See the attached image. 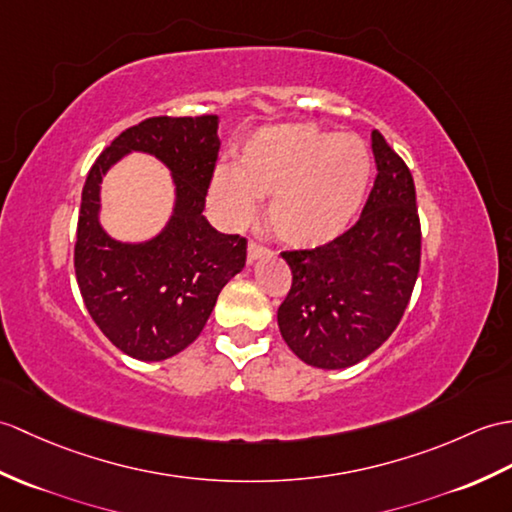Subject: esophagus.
I'll return each instance as SVG.
<instances>
[{"instance_id":"obj_1","label":"esophagus","mask_w":512,"mask_h":512,"mask_svg":"<svg viewBox=\"0 0 512 512\" xmlns=\"http://www.w3.org/2000/svg\"><path fill=\"white\" fill-rule=\"evenodd\" d=\"M268 253H270V251H268V248H266L264 244H259V242H255V240L248 242V261H251V264H253L255 259L264 257V255H268Z\"/></svg>"}]
</instances>
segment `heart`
Returning a JSON list of instances; mask_svg holds the SVG:
<instances>
[{"instance_id":"heart-1","label":"heart","mask_w":512,"mask_h":512,"mask_svg":"<svg viewBox=\"0 0 512 512\" xmlns=\"http://www.w3.org/2000/svg\"><path fill=\"white\" fill-rule=\"evenodd\" d=\"M371 181V157L358 137L329 135L307 124L259 130L237 168L213 178L224 222H251L255 198H270L268 222L283 244L312 248L347 231Z\"/></svg>"}]
</instances>
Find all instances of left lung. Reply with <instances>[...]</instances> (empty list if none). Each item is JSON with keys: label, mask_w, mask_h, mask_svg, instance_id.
Listing matches in <instances>:
<instances>
[{"label": "left lung", "mask_w": 512, "mask_h": 512, "mask_svg": "<svg viewBox=\"0 0 512 512\" xmlns=\"http://www.w3.org/2000/svg\"><path fill=\"white\" fill-rule=\"evenodd\" d=\"M377 176L360 220L327 244L283 251L292 270L277 320L305 364L347 368L390 338L421 268L417 192L406 161L373 130Z\"/></svg>", "instance_id": "8db88e82"}]
</instances>
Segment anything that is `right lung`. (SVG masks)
<instances>
[{
  "label": "right lung",
  "instance_id": "1",
  "mask_svg": "<svg viewBox=\"0 0 512 512\" xmlns=\"http://www.w3.org/2000/svg\"><path fill=\"white\" fill-rule=\"evenodd\" d=\"M130 149L173 170L175 216L146 245H120L99 227V181ZM220 152L218 115L148 117L117 135L82 187L74 268L93 323L135 360H168L207 325L218 294L246 264V237L224 235L202 216Z\"/></svg>",
  "mask_w": 512,
  "mask_h": 512
}]
</instances>
